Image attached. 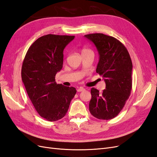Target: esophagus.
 I'll list each match as a JSON object with an SVG mask.
<instances>
[{
    "label": "esophagus",
    "instance_id": "34e87169",
    "mask_svg": "<svg viewBox=\"0 0 157 157\" xmlns=\"http://www.w3.org/2000/svg\"><path fill=\"white\" fill-rule=\"evenodd\" d=\"M84 90H85V89L83 87H80L77 89V92H82V91H84Z\"/></svg>",
    "mask_w": 157,
    "mask_h": 157
}]
</instances>
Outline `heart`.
Returning <instances> with one entry per match:
<instances>
[{
    "instance_id": "b5f03b06",
    "label": "heart",
    "mask_w": 157,
    "mask_h": 157,
    "mask_svg": "<svg viewBox=\"0 0 157 157\" xmlns=\"http://www.w3.org/2000/svg\"><path fill=\"white\" fill-rule=\"evenodd\" d=\"M88 51H91V50H89V49H87V48H83L81 52H82V53H84V52H88Z\"/></svg>"
}]
</instances>
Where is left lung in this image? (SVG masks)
Here are the masks:
<instances>
[{
  "label": "left lung",
  "instance_id": "8db88e82",
  "mask_svg": "<svg viewBox=\"0 0 157 157\" xmlns=\"http://www.w3.org/2000/svg\"><path fill=\"white\" fill-rule=\"evenodd\" d=\"M84 36L96 47L99 55L96 72L106 84L101 93L92 88L89 110L98 119H112L121 111L132 91L130 56L124 45L115 37L103 33Z\"/></svg>",
  "mask_w": 157,
  "mask_h": 157
}]
</instances>
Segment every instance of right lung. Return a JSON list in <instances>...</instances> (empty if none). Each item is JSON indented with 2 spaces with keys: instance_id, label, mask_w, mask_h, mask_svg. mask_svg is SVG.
<instances>
[{
  "instance_id": "obj_1",
  "label": "right lung",
  "mask_w": 157,
  "mask_h": 157,
  "mask_svg": "<svg viewBox=\"0 0 157 157\" xmlns=\"http://www.w3.org/2000/svg\"><path fill=\"white\" fill-rule=\"evenodd\" d=\"M75 36L46 35L36 40L23 59L21 78L27 93L40 116L56 121L67 113L77 92L74 87L56 82L63 67V50Z\"/></svg>"
}]
</instances>
